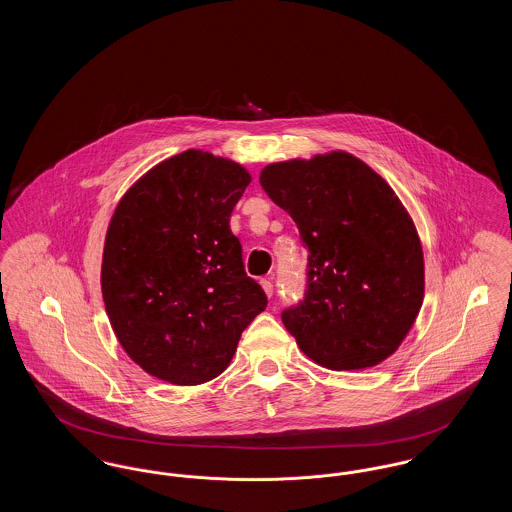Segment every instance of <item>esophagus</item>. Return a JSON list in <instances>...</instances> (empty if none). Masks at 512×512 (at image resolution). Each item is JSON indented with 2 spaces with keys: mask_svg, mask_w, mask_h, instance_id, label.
I'll use <instances>...</instances> for the list:
<instances>
[{
  "mask_svg": "<svg viewBox=\"0 0 512 512\" xmlns=\"http://www.w3.org/2000/svg\"><path fill=\"white\" fill-rule=\"evenodd\" d=\"M261 286H263V290H265V293H267L268 297H270L272 292H274V286H272L270 278H263V280H261Z\"/></svg>",
  "mask_w": 512,
  "mask_h": 512,
  "instance_id": "obj_1",
  "label": "esophagus"
}]
</instances>
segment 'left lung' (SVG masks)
<instances>
[{"mask_svg": "<svg viewBox=\"0 0 512 512\" xmlns=\"http://www.w3.org/2000/svg\"><path fill=\"white\" fill-rule=\"evenodd\" d=\"M259 180L309 247L305 299L282 313L299 349L330 370L386 361L424 299L422 244L401 199L347 151L270 163Z\"/></svg>", "mask_w": 512, "mask_h": 512, "instance_id": "obj_1", "label": "left lung"}]
</instances>
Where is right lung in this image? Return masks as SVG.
Listing matches in <instances>:
<instances>
[{"label": "right lung", "mask_w": 512, "mask_h": 512, "mask_svg": "<svg viewBox=\"0 0 512 512\" xmlns=\"http://www.w3.org/2000/svg\"><path fill=\"white\" fill-rule=\"evenodd\" d=\"M249 182L242 165L186 149L138 178L111 217L101 261L105 311L128 357L163 382L217 378L267 307L230 230Z\"/></svg>", "instance_id": "right-lung-1"}]
</instances>
